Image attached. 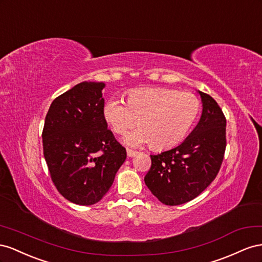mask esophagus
Returning a JSON list of instances; mask_svg holds the SVG:
<instances>
[{
  "label": "esophagus",
  "mask_w": 262,
  "mask_h": 262,
  "mask_svg": "<svg viewBox=\"0 0 262 262\" xmlns=\"http://www.w3.org/2000/svg\"><path fill=\"white\" fill-rule=\"evenodd\" d=\"M137 154H138L137 151H135V150H132V149H128V148H127V156H128V157H135Z\"/></svg>",
  "instance_id": "esophagus-1"
}]
</instances>
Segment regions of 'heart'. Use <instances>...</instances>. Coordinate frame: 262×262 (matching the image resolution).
Masks as SVG:
<instances>
[{
	"instance_id": "heart-1",
	"label": "heart",
	"mask_w": 262,
	"mask_h": 262,
	"mask_svg": "<svg viewBox=\"0 0 262 262\" xmlns=\"http://www.w3.org/2000/svg\"><path fill=\"white\" fill-rule=\"evenodd\" d=\"M126 100L127 103L116 96L108 99L103 115L116 134H124L138 123L139 128L124 138L134 147L150 144L155 149H167L178 145L188 135L200 112L195 94L176 89H134Z\"/></svg>"
}]
</instances>
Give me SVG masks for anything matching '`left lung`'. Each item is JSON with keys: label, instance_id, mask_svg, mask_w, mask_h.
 <instances>
[{"label": "left lung", "instance_id": "1", "mask_svg": "<svg viewBox=\"0 0 262 262\" xmlns=\"http://www.w3.org/2000/svg\"><path fill=\"white\" fill-rule=\"evenodd\" d=\"M202 115L182 144L150 155L145 177L148 189L161 203L180 205L195 199L217 176L226 148V118L211 95L199 91Z\"/></svg>", "mask_w": 262, "mask_h": 262}]
</instances>
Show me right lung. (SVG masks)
<instances>
[{
    "label": "right lung",
    "instance_id": "obj_1",
    "mask_svg": "<svg viewBox=\"0 0 262 262\" xmlns=\"http://www.w3.org/2000/svg\"><path fill=\"white\" fill-rule=\"evenodd\" d=\"M103 82H81L52 101L42 129L43 157L63 198L92 205L105 195L126 159L107 129Z\"/></svg>",
    "mask_w": 262,
    "mask_h": 262
}]
</instances>
